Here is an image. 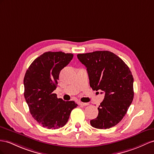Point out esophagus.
Returning a JSON list of instances; mask_svg holds the SVG:
<instances>
[{
	"instance_id": "1",
	"label": "esophagus",
	"mask_w": 154,
	"mask_h": 154,
	"mask_svg": "<svg viewBox=\"0 0 154 154\" xmlns=\"http://www.w3.org/2000/svg\"><path fill=\"white\" fill-rule=\"evenodd\" d=\"M78 103H79V105H83V106H86V105H89L88 103H83V102H81V101H79Z\"/></svg>"
}]
</instances>
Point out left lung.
I'll list each match as a JSON object with an SVG mask.
<instances>
[{
  "instance_id": "left-lung-1",
  "label": "left lung",
  "mask_w": 154,
  "mask_h": 154,
  "mask_svg": "<svg viewBox=\"0 0 154 154\" xmlns=\"http://www.w3.org/2000/svg\"><path fill=\"white\" fill-rule=\"evenodd\" d=\"M77 58L86 66L90 87L105 94L98 115L90 124L97 129L111 128L122 120L133 100L131 71L120 57L108 51L78 54Z\"/></svg>"
}]
</instances>
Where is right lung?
Returning a JSON list of instances; mask_svg holds the SVG:
<instances>
[{"label":"right lung","mask_w":154,"mask_h":154,"mask_svg":"<svg viewBox=\"0 0 154 154\" xmlns=\"http://www.w3.org/2000/svg\"><path fill=\"white\" fill-rule=\"evenodd\" d=\"M73 57L72 53L49 51L35 59L26 70L24 96L31 115L43 128L56 129L64 126L77 107L75 101H65L53 93L60 71Z\"/></svg>","instance_id":"obj_1"}]
</instances>
